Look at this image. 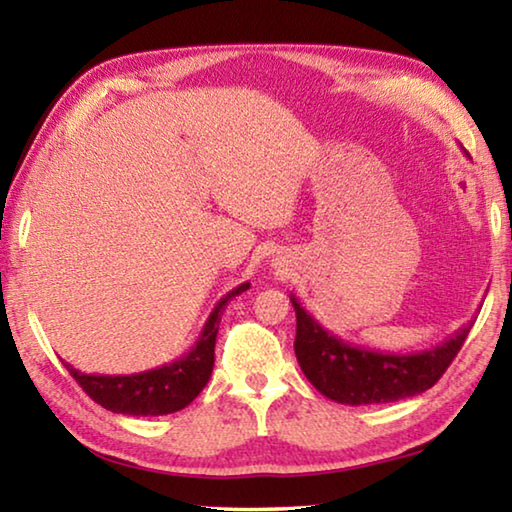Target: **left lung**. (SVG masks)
Masks as SVG:
<instances>
[{"mask_svg": "<svg viewBox=\"0 0 512 512\" xmlns=\"http://www.w3.org/2000/svg\"><path fill=\"white\" fill-rule=\"evenodd\" d=\"M296 309V357L305 377L329 400L339 404H384L420 395L443 377L449 363L461 350L472 320L436 348L413 354H384L359 348L339 339L302 309L291 296Z\"/></svg>", "mask_w": 512, "mask_h": 512, "instance_id": "left-lung-1", "label": "left lung"}]
</instances>
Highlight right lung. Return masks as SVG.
I'll return each mask as SVG.
<instances>
[{
    "label": "right lung",
    "mask_w": 512,
    "mask_h": 512,
    "mask_svg": "<svg viewBox=\"0 0 512 512\" xmlns=\"http://www.w3.org/2000/svg\"><path fill=\"white\" fill-rule=\"evenodd\" d=\"M250 282L239 284L237 289L216 302L210 318L205 320L203 332L185 357L173 363H164L160 368L135 372V375H85L65 363L79 386L103 409L121 415H167L185 409L196 400L210 381L214 368V343L219 334V323L228 302L244 293Z\"/></svg>",
    "instance_id": "add662e5"
}]
</instances>
